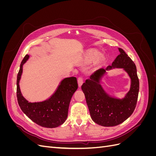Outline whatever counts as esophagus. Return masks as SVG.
I'll return each mask as SVG.
<instances>
[{"instance_id": "obj_1", "label": "esophagus", "mask_w": 156, "mask_h": 156, "mask_svg": "<svg viewBox=\"0 0 156 156\" xmlns=\"http://www.w3.org/2000/svg\"><path fill=\"white\" fill-rule=\"evenodd\" d=\"M77 81H78V85L79 87H81V85L83 83V79L82 77H79L77 79Z\"/></svg>"}]
</instances>
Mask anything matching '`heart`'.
I'll use <instances>...</instances> for the list:
<instances>
[{"mask_svg": "<svg viewBox=\"0 0 156 156\" xmlns=\"http://www.w3.org/2000/svg\"><path fill=\"white\" fill-rule=\"evenodd\" d=\"M98 55H99V53H98V52H97L96 51H90L89 53L87 54V61L90 62V61H92L94 59H96L98 57Z\"/></svg>", "mask_w": 156, "mask_h": 156, "instance_id": "heart-1", "label": "heart"}]
</instances>
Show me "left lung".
Here are the masks:
<instances>
[{
    "label": "left lung",
    "mask_w": 156,
    "mask_h": 156,
    "mask_svg": "<svg viewBox=\"0 0 156 156\" xmlns=\"http://www.w3.org/2000/svg\"><path fill=\"white\" fill-rule=\"evenodd\" d=\"M119 51L120 54L106 69L121 68L129 74L131 79V88L124 99L109 97L103 90L99 83L101 77L105 73L103 68L96 71L81 87L92 119L105 127L115 126L124 122L133 112L137 102L139 81L136 66L123 49L119 48Z\"/></svg>",
    "instance_id": "left-lung-1"
}]
</instances>
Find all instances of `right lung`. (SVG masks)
<instances>
[{
    "instance_id": "right-lung-1",
    "label": "right lung",
    "mask_w": 156,
    "mask_h": 156,
    "mask_svg": "<svg viewBox=\"0 0 156 156\" xmlns=\"http://www.w3.org/2000/svg\"><path fill=\"white\" fill-rule=\"evenodd\" d=\"M29 57V55H25L17 74L18 104L22 111L37 125L48 128L58 127L62 124L67 119L71 99L78 88L77 79L75 77L64 79L55 92L48 100L41 102H29L22 96L19 84L23 72V65Z\"/></svg>"
}]
</instances>
